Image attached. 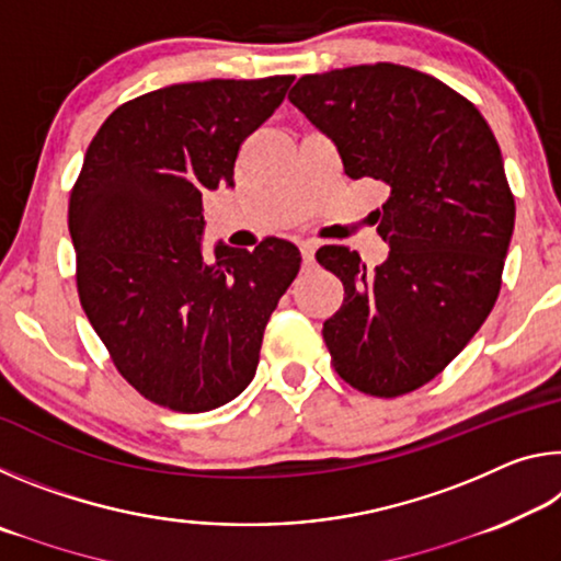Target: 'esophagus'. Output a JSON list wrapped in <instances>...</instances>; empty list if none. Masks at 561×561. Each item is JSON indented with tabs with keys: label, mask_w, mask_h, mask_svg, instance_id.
<instances>
[{
	"label": "esophagus",
	"mask_w": 561,
	"mask_h": 561,
	"mask_svg": "<svg viewBox=\"0 0 561 561\" xmlns=\"http://www.w3.org/2000/svg\"><path fill=\"white\" fill-rule=\"evenodd\" d=\"M299 252H301L304 267H311V264H314V244H311V242H299Z\"/></svg>",
	"instance_id": "34e87169"
}]
</instances>
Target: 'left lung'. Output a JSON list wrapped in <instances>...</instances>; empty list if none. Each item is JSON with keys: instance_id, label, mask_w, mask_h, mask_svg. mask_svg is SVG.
<instances>
[{"instance_id": "1", "label": "left lung", "mask_w": 561, "mask_h": 561, "mask_svg": "<svg viewBox=\"0 0 561 561\" xmlns=\"http://www.w3.org/2000/svg\"><path fill=\"white\" fill-rule=\"evenodd\" d=\"M289 101L334 140L348 178L391 195L371 272L324 244L317 262L344 284L324 321L336 374L360 393L396 398L438 376L495 307L515 230V197L488 121L458 91L408 66L364 64L301 76Z\"/></svg>"}]
</instances>
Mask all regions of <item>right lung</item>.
Wrapping results in <instances>:
<instances>
[{"label": "right lung", "instance_id": "right-lung-1", "mask_svg": "<svg viewBox=\"0 0 561 561\" xmlns=\"http://www.w3.org/2000/svg\"><path fill=\"white\" fill-rule=\"evenodd\" d=\"M294 76L144 93L103 121L69 201L81 307L118 374L178 413L230 403L254 378L264 327L301 264L267 237L203 257V193L234 185L250 133Z\"/></svg>", "mask_w": 561, "mask_h": 561}]
</instances>
